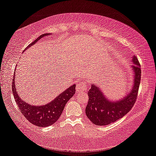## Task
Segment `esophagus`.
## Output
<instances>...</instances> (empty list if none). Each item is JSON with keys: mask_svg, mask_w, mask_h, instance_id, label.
<instances>
[{"mask_svg": "<svg viewBox=\"0 0 156 156\" xmlns=\"http://www.w3.org/2000/svg\"><path fill=\"white\" fill-rule=\"evenodd\" d=\"M87 87L85 84H78L76 85V92H77L78 94H80L81 92L87 90Z\"/></svg>", "mask_w": 156, "mask_h": 156, "instance_id": "obj_1", "label": "esophagus"}]
</instances>
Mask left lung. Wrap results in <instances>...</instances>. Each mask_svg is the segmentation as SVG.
I'll return each mask as SVG.
<instances>
[{"instance_id":"left-lung-1","label":"left lung","mask_w":156,"mask_h":156,"mask_svg":"<svg viewBox=\"0 0 156 156\" xmlns=\"http://www.w3.org/2000/svg\"><path fill=\"white\" fill-rule=\"evenodd\" d=\"M131 69L133 80L127 94L118 100L109 99L100 90V87L92 84L88 91L89 101L85 112L87 118L96 125L105 126L115 122L126 115L134 105L140 83V65L136 56L132 57Z\"/></svg>"}]
</instances>
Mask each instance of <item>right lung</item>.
<instances>
[{"mask_svg":"<svg viewBox=\"0 0 156 156\" xmlns=\"http://www.w3.org/2000/svg\"><path fill=\"white\" fill-rule=\"evenodd\" d=\"M50 35L49 34H44L33 41L30 45L27 47L26 49H29L31 46L34 45L42 38ZM12 92L14 94L16 102L19 107V109L22 114L25 116L33 125L37 126H48L54 125L58 120L60 116L64 109L65 106L68 100L74 95L76 92V85L73 84L66 90L60 94L54 100L50 101L49 103L41 106H36L28 104L25 100H23L19 96L15 87V74L14 76L12 83Z\"/></svg>","mask_w":156,"mask_h":156,"instance_id":"right-lung-1","label":"right lung"}]
</instances>
